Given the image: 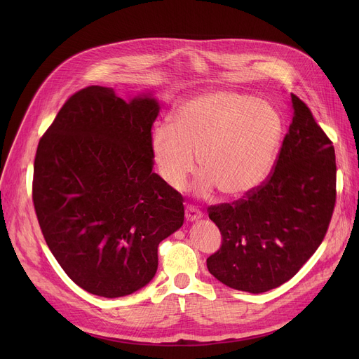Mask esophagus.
I'll use <instances>...</instances> for the list:
<instances>
[{
  "mask_svg": "<svg viewBox=\"0 0 359 359\" xmlns=\"http://www.w3.org/2000/svg\"><path fill=\"white\" fill-rule=\"evenodd\" d=\"M184 214H186V219L191 221V222L192 221H198V219H201L203 217V214L198 208H195V206H192V205H187L186 206Z\"/></svg>",
  "mask_w": 359,
  "mask_h": 359,
  "instance_id": "obj_1",
  "label": "esophagus"
}]
</instances>
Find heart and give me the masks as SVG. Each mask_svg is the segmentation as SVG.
<instances>
[{"instance_id": "1", "label": "heart", "mask_w": 359, "mask_h": 359, "mask_svg": "<svg viewBox=\"0 0 359 359\" xmlns=\"http://www.w3.org/2000/svg\"><path fill=\"white\" fill-rule=\"evenodd\" d=\"M170 126L151 132V153L163 179L182 191L195 172L201 194L215 187L229 198L253 192L271 172L282 135L273 107L246 94L208 91L182 102L170 113Z\"/></svg>"}]
</instances>
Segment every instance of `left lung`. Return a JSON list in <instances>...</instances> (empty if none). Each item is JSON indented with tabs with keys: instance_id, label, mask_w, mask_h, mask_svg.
Returning a JSON list of instances; mask_svg holds the SVG:
<instances>
[{
	"instance_id": "8db88e82",
	"label": "left lung",
	"mask_w": 359,
	"mask_h": 359,
	"mask_svg": "<svg viewBox=\"0 0 359 359\" xmlns=\"http://www.w3.org/2000/svg\"><path fill=\"white\" fill-rule=\"evenodd\" d=\"M292 122L273 172L249 195L208 208L222 236L206 259L224 285L252 294L290 280L322 244L336 202L332 141L291 94Z\"/></svg>"
}]
</instances>
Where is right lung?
I'll return each mask as SVG.
<instances>
[{
    "label": "right lung",
    "instance_id": "add662e5",
    "mask_svg": "<svg viewBox=\"0 0 359 359\" xmlns=\"http://www.w3.org/2000/svg\"><path fill=\"white\" fill-rule=\"evenodd\" d=\"M151 94L126 102L90 86L39 141L33 205L49 250L90 294L118 298L154 278L158 244L184 221L183 196L153 172Z\"/></svg>",
    "mask_w": 359,
    "mask_h": 359
}]
</instances>
